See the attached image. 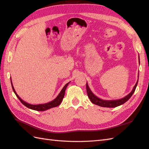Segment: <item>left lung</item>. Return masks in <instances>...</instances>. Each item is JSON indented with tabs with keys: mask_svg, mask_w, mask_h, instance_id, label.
Listing matches in <instances>:
<instances>
[{
	"mask_svg": "<svg viewBox=\"0 0 149 149\" xmlns=\"http://www.w3.org/2000/svg\"><path fill=\"white\" fill-rule=\"evenodd\" d=\"M139 63H140L139 55ZM139 74H138L137 81L134 86L132 91L123 98L119 99V100H102V99H100V97H97L96 95H94L93 93L91 91V90L90 89L89 86L88 84V83H86V91H87L88 97L89 98L90 101L92 102V103L94 104H96L97 106H100L104 107H116L117 106H119L123 104H124L125 102H127L129 100L130 97L132 96V94H134L135 90H136V88L137 87V85L138 83V81H139Z\"/></svg>",
	"mask_w": 149,
	"mask_h": 149,
	"instance_id": "left-lung-1",
	"label": "left lung"
}]
</instances>
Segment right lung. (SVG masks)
Instances as JSON below:
<instances>
[{
  "label": "right lung",
  "instance_id": "right-lung-1",
  "mask_svg": "<svg viewBox=\"0 0 149 149\" xmlns=\"http://www.w3.org/2000/svg\"><path fill=\"white\" fill-rule=\"evenodd\" d=\"M10 81H11V84H12V89L13 92L15 94L16 96L18 97V99L20 101V102L23 104L24 106H25L26 107L29 108L30 109H33L35 111H46L48 110L49 109H51L52 107H56L58 106H59L61 102L63 101V99L64 97L65 96V90L66 89V87L68 86V85L70 83H68L67 84H66L65 85V86L63 88V89H61V91H60V94H58L57 96V97L55 99V100H53V101L45 103V104H29L28 102H26L25 101H24V100H22V99L19 97V96L17 94L16 91H15V89L13 88V86L12 84V79L10 78Z\"/></svg>",
  "mask_w": 149,
  "mask_h": 149
}]
</instances>
